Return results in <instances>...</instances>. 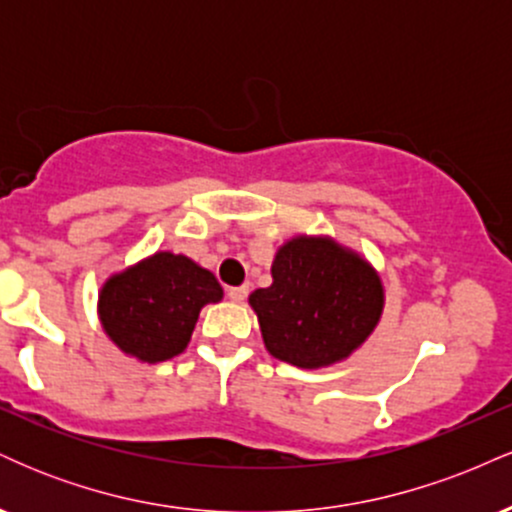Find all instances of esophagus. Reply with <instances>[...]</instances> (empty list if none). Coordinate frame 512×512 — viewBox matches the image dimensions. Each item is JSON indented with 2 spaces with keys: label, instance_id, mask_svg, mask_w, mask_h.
I'll list each match as a JSON object with an SVG mask.
<instances>
[{
  "label": "esophagus",
  "instance_id": "34e87169",
  "mask_svg": "<svg viewBox=\"0 0 512 512\" xmlns=\"http://www.w3.org/2000/svg\"><path fill=\"white\" fill-rule=\"evenodd\" d=\"M248 286H231V289H228V298H231V301H236V303H240V301H245V298H248Z\"/></svg>",
  "mask_w": 512,
  "mask_h": 512
}]
</instances>
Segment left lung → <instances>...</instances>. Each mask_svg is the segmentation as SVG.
<instances>
[{"instance_id":"8db88e82","label":"left lung","mask_w":512,"mask_h":512,"mask_svg":"<svg viewBox=\"0 0 512 512\" xmlns=\"http://www.w3.org/2000/svg\"><path fill=\"white\" fill-rule=\"evenodd\" d=\"M272 286L250 296L267 351L298 368L342 361L383 313V284L356 252L330 238L289 240L272 262Z\"/></svg>"}]
</instances>
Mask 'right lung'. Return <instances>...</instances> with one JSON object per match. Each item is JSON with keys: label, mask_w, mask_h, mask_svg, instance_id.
<instances>
[{"label": "right lung", "mask_w": 512, "mask_h": 512, "mask_svg": "<svg viewBox=\"0 0 512 512\" xmlns=\"http://www.w3.org/2000/svg\"><path fill=\"white\" fill-rule=\"evenodd\" d=\"M221 296L209 269L185 255L156 252L105 281L98 313L105 334L125 354L158 363L185 351L199 310Z\"/></svg>", "instance_id": "obj_1"}]
</instances>
